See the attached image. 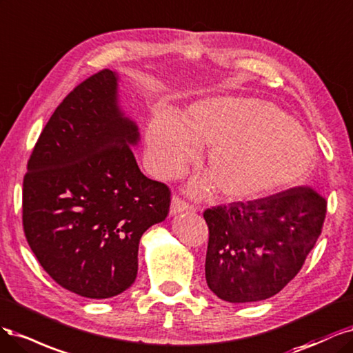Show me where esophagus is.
<instances>
[{
  "label": "esophagus",
  "instance_id": "34e87169",
  "mask_svg": "<svg viewBox=\"0 0 353 353\" xmlns=\"http://www.w3.org/2000/svg\"><path fill=\"white\" fill-rule=\"evenodd\" d=\"M196 208L192 205V203L186 202L185 199H181L180 196L174 195L172 198V205H170V214H177V212H181V211H189V212H193Z\"/></svg>",
  "mask_w": 353,
  "mask_h": 353
}]
</instances>
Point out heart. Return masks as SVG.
<instances>
[{"label":"heart","instance_id":"heart-1","mask_svg":"<svg viewBox=\"0 0 353 353\" xmlns=\"http://www.w3.org/2000/svg\"><path fill=\"white\" fill-rule=\"evenodd\" d=\"M151 172L173 179L201 148H210L207 177L190 183L193 195L212 188L230 201L272 195L299 183L314 163V146L299 124L271 102L215 98L192 105L183 121L168 112L154 116L145 132Z\"/></svg>","mask_w":353,"mask_h":353}]
</instances>
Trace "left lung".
<instances>
[{
    "label": "left lung",
    "mask_w": 353,
    "mask_h": 353,
    "mask_svg": "<svg viewBox=\"0 0 353 353\" xmlns=\"http://www.w3.org/2000/svg\"><path fill=\"white\" fill-rule=\"evenodd\" d=\"M325 212V198L311 186L207 208L208 288L232 303L274 296L301 271Z\"/></svg>",
    "instance_id": "obj_1"
}]
</instances>
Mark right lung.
Masks as SVG:
<instances>
[{"mask_svg":"<svg viewBox=\"0 0 353 353\" xmlns=\"http://www.w3.org/2000/svg\"><path fill=\"white\" fill-rule=\"evenodd\" d=\"M108 69L79 83L55 108L28 161L23 230L61 288L107 299L138 274L142 234L165 220L172 190L139 170L129 143L138 128L117 107Z\"/></svg>","mask_w":353,"mask_h":353,"instance_id":"add662e5","label":"right lung"}]
</instances>
